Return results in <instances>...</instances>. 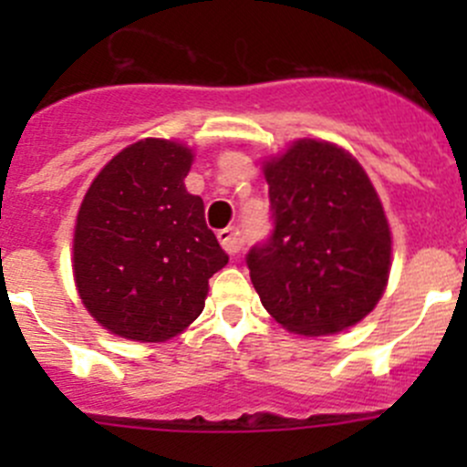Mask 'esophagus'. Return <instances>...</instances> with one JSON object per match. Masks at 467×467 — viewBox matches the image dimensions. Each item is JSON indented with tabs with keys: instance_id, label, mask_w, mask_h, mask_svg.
I'll use <instances>...</instances> for the list:
<instances>
[{
	"instance_id": "34e87169",
	"label": "esophagus",
	"mask_w": 467,
	"mask_h": 467,
	"mask_svg": "<svg viewBox=\"0 0 467 467\" xmlns=\"http://www.w3.org/2000/svg\"><path fill=\"white\" fill-rule=\"evenodd\" d=\"M216 237H219L221 246H223V251L228 253V255H237L239 248H242V242H239V233L234 228H223L216 233Z\"/></svg>"
}]
</instances>
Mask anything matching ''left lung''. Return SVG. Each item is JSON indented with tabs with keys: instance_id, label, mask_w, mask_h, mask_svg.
<instances>
[{
	"instance_id": "left-lung-1",
	"label": "left lung",
	"mask_w": 467,
	"mask_h": 467,
	"mask_svg": "<svg viewBox=\"0 0 467 467\" xmlns=\"http://www.w3.org/2000/svg\"><path fill=\"white\" fill-rule=\"evenodd\" d=\"M273 233L248 251L268 314L305 337L368 317L389 282L390 230L373 182L337 144L298 140L264 164Z\"/></svg>"
}]
</instances>
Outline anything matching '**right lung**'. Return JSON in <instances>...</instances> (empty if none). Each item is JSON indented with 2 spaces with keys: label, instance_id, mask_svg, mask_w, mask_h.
I'll use <instances>...</instances> for the list:
<instances>
[{
  "label": "right lung",
  "instance_id": "1",
  "mask_svg": "<svg viewBox=\"0 0 467 467\" xmlns=\"http://www.w3.org/2000/svg\"><path fill=\"white\" fill-rule=\"evenodd\" d=\"M192 149L169 140L126 146L89 185L74 228V280L92 318L117 337L158 343L205 307L228 255L185 190Z\"/></svg>",
  "mask_w": 467,
  "mask_h": 467
}]
</instances>
